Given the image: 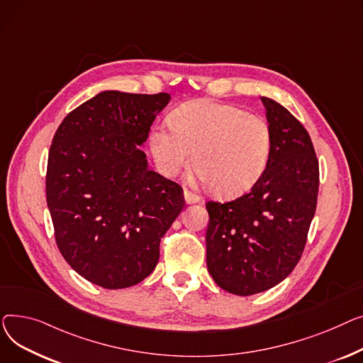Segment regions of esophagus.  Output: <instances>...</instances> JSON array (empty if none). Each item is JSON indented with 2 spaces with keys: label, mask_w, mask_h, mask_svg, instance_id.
<instances>
[{
  "label": "esophagus",
  "mask_w": 363,
  "mask_h": 363,
  "mask_svg": "<svg viewBox=\"0 0 363 363\" xmlns=\"http://www.w3.org/2000/svg\"><path fill=\"white\" fill-rule=\"evenodd\" d=\"M184 201H186V203H198L199 201H201V198L196 195V194H191L190 190H184Z\"/></svg>",
  "instance_id": "1"
}]
</instances>
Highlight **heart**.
<instances>
[{
	"label": "heart",
	"instance_id": "1",
	"mask_svg": "<svg viewBox=\"0 0 363 363\" xmlns=\"http://www.w3.org/2000/svg\"><path fill=\"white\" fill-rule=\"evenodd\" d=\"M169 127H154L149 149L158 172L176 177L189 165L212 195L231 198L247 191L268 164L269 124L236 105L208 99L190 101L169 116Z\"/></svg>",
	"mask_w": 363,
	"mask_h": 363
}]
</instances>
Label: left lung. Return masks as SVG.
Instances as JSON below:
<instances>
[{
  "mask_svg": "<svg viewBox=\"0 0 363 363\" xmlns=\"http://www.w3.org/2000/svg\"><path fill=\"white\" fill-rule=\"evenodd\" d=\"M272 135L262 176L231 202H206V265L225 291L250 296L299 262L315 216L319 165L309 133L283 105L261 98Z\"/></svg>",
  "mask_w": 363,
  "mask_h": 363,
  "instance_id": "obj_1",
  "label": "left lung"
}]
</instances>
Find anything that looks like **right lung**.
I'll return each instance as SVG.
<instances>
[{
	"mask_svg": "<svg viewBox=\"0 0 363 363\" xmlns=\"http://www.w3.org/2000/svg\"><path fill=\"white\" fill-rule=\"evenodd\" d=\"M169 98L105 91L54 135L45 189L55 242L79 275L104 289L145 280L184 208L183 189L149 169L139 149Z\"/></svg>",
	"mask_w": 363,
	"mask_h": 363,
	"instance_id": "1",
	"label": "right lung"
}]
</instances>
